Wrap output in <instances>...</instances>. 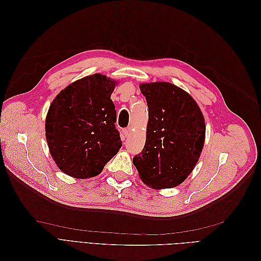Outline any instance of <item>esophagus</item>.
<instances>
[{
    "label": "esophagus",
    "mask_w": 261,
    "mask_h": 261,
    "mask_svg": "<svg viewBox=\"0 0 261 261\" xmlns=\"http://www.w3.org/2000/svg\"><path fill=\"white\" fill-rule=\"evenodd\" d=\"M123 135H124V137H125V138H127V137L130 135V128H129V127H127V128L123 129Z\"/></svg>",
    "instance_id": "34e87169"
}]
</instances>
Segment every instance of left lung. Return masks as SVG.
Segmentation results:
<instances>
[{"instance_id":"left-lung-1","label":"left lung","mask_w":261,"mask_h":261,"mask_svg":"<svg viewBox=\"0 0 261 261\" xmlns=\"http://www.w3.org/2000/svg\"><path fill=\"white\" fill-rule=\"evenodd\" d=\"M149 120L143 151L134 156L139 176L152 188L175 187L191 174L203 148L206 125L196 101L170 83L141 84Z\"/></svg>"}]
</instances>
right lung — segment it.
<instances>
[{"label":"right lung","mask_w":261,"mask_h":261,"mask_svg":"<svg viewBox=\"0 0 261 261\" xmlns=\"http://www.w3.org/2000/svg\"><path fill=\"white\" fill-rule=\"evenodd\" d=\"M116 82L94 74L67 86L51 103L45 138L59 169L75 178L97 176L122 147L111 94Z\"/></svg>","instance_id":"right-lung-1"}]
</instances>
